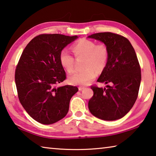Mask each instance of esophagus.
Masks as SVG:
<instances>
[{"mask_svg": "<svg viewBox=\"0 0 156 156\" xmlns=\"http://www.w3.org/2000/svg\"><path fill=\"white\" fill-rule=\"evenodd\" d=\"M84 89V87H78L79 91H82Z\"/></svg>", "mask_w": 156, "mask_h": 156, "instance_id": "esophagus-1", "label": "esophagus"}]
</instances>
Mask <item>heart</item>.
<instances>
[{
    "instance_id": "heart-1",
    "label": "heart",
    "mask_w": 156,
    "mask_h": 156,
    "mask_svg": "<svg viewBox=\"0 0 156 156\" xmlns=\"http://www.w3.org/2000/svg\"><path fill=\"white\" fill-rule=\"evenodd\" d=\"M76 58H84L83 67L80 72H76L69 77V82L75 85H87L96 77L97 72H102L106 67L109 58V49L105 43L96 44V42L82 38L72 47ZM60 65L68 73L74 69L75 60L66 50L60 53Z\"/></svg>"
}]
</instances>
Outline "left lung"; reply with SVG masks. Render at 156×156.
I'll list each match as a JSON object with an SVG mask.
<instances>
[{
	"mask_svg": "<svg viewBox=\"0 0 156 156\" xmlns=\"http://www.w3.org/2000/svg\"><path fill=\"white\" fill-rule=\"evenodd\" d=\"M88 37L108 47L107 64L97 81L110 84L107 89L91 86L94 95L89 100V109L100 119H120L131 110L138 96L141 69L136 51L128 39L119 34L100 32Z\"/></svg>",
	"mask_w": 156,
	"mask_h": 156,
	"instance_id": "left-lung-1",
	"label": "left lung"
}]
</instances>
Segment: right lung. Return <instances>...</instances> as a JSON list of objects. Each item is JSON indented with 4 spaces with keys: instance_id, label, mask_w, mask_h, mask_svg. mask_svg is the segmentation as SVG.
<instances>
[{
    "instance_id": "1",
    "label": "right lung",
    "mask_w": 156,
    "mask_h": 156,
    "mask_svg": "<svg viewBox=\"0 0 156 156\" xmlns=\"http://www.w3.org/2000/svg\"><path fill=\"white\" fill-rule=\"evenodd\" d=\"M77 38L58 34H43L31 40L21 54L15 71L18 99L33 119L50 125L67 115L77 87H57L66 79L59 61L62 49Z\"/></svg>"
}]
</instances>
